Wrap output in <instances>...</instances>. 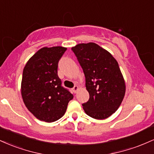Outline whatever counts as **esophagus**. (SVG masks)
<instances>
[{
    "label": "esophagus",
    "mask_w": 154,
    "mask_h": 154,
    "mask_svg": "<svg viewBox=\"0 0 154 154\" xmlns=\"http://www.w3.org/2000/svg\"><path fill=\"white\" fill-rule=\"evenodd\" d=\"M78 88H79L78 86H77V85H75V87L72 88V91H73L74 93H77V90H78Z\"/></svg>",
    "instance_id": "1"
}]
</instances>
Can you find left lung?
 I'll return each mask as SVG.
<instances>
[{"instance_id":"1","label":"left lung","mask_w":154,"mask_h":154,"mask_svg":"<svg viewBox=\"0 0 154 154\" xmlns=\"http://www.w3.org/2000/svg\"><path fill=\"white\" fill-rule=\"evenodd\" d=\"M85 77L89 100L82 103L92 118L104 119L119 107L125 93V83L117 61L110 53L94 43L72 48Z\"/></svg>"}]
</instances>
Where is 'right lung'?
<instances>
[{
	"label": "right lung",
	"instance_id": "1",
	"mask_svg": "<svg viewBox=\"0 0 154 154\" xmlns=\"http://www.w3.org/2000/svg\"><path fill=\"white\" fill-rule=\"evenodd\" d=\"M66 48H43L35 54L23 70L22 96L35 117L46 122L59 119L65 114L73 95L62 86L58 64Z\"/></svg>",
	"mask_w": 154,
	"mask_h": 154
}]
</instances>
